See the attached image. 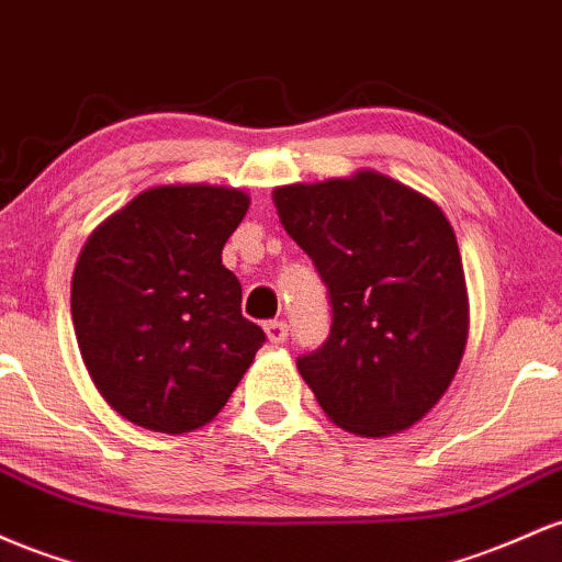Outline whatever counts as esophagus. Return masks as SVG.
<instances>
[{
  "label": "esophagus",
  "instance_id": "1",
  "mask_svg": "<svg viewBox=\"0 0 562 562\" xmlns=\"http://www.w3.org/2000/svg\"><path fill=\"white\" fill-rule=\"evenodd\" d=\"M265 334H268V342L279 348V345L286 342L289 326L283 324V321H268V324H265Z\"/></svg>",
  "mask_w": 562,
  "mask_h": 562
}]
</instances>
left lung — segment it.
Listing matches in <instances>:
<instances>
[{"instance_id":"8db88e82","label":"left lung","mask_w":562,"mask_h":562,"mask_svg":"<svg viewBox=\"0 0 562 562\" xmlns=\"http://www.w3.org/2000/svg\"><path fill=\"white\" fill-rule=\"evenodd\" d=\"M273 204L329 286V339L300 358L302 380L342 430H408L443 398L468 348V283L449 217L376 169L273 188Z\"/></svg>"}]
</instances>
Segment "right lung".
Returning <instances> with one entry per match:
<instances>
[{"instance_id":"add662e5","label":"right lung","mask_w":562,"mask_h":562,"mask_svg":"<svg viewBox=\"0 0 562 562\" xmlns=\"http://www.w3.org/2000/svg\"><path fill=\"white\" fill-rule=\"evenodd\" d=\"M241 188L169 182L105 217L79 251L71 318L90 380L119 417L182 435L220 414L265 334L241 315L223 247Z\"/></svg>"}]
</instances>
